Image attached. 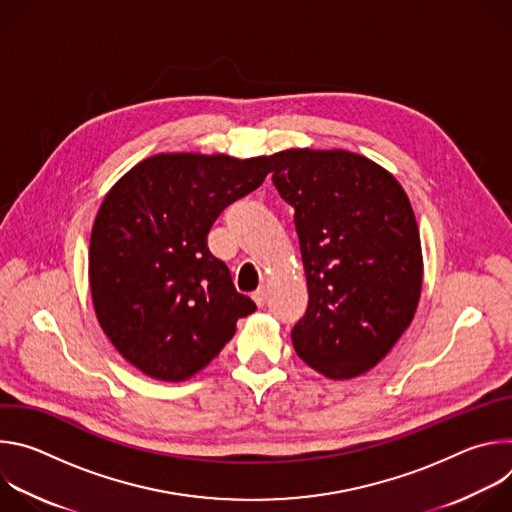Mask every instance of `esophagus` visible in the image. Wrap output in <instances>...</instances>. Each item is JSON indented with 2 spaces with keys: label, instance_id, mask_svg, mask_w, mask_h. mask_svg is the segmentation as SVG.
I'll return each instance as SVG.
<instances>
[{
  "label": "esophagus",
  "instance_id": "esophagus-1",
  "mask_svg": "<svg viewBox=\"0 0 512 512\" xmlns=\"http://www.w3.org/2000/svg\"><path fill=\"white\" fill-rule=\"evenodd\" d=\"M253 300L257 306H265L267 302V287L265 285H259L255 291H253Z\"/></svg>",
  "mask_w": 512,
  "mask_h": 512
}]
</instances>
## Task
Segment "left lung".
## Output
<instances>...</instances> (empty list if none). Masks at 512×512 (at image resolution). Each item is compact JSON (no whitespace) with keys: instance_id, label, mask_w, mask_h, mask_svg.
<instances>
[{"instance_id":"1","label":"left lung","mask_w":512,"mask_h":512,"mask_svg":"<svg viewBox=\"0 0 512 512\" xmlns=\"http://www.w3.org/2000/svg\"><path fill=\"white\" fill-rule=\"evenodd\" d=\"M294 206L308 310L291 330L298 356L328 379L371 371L411 324L423 279L421 241L401 184L344 150L271 156Z\"/></svg>"}]
</instances>
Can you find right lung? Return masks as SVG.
<instances>
[{
	"mask_svg": "<svg viewBox=\"0 0 512 512\" xmlns=\"http://www.w3.org/2000/svg\"><path fill=\"white\" fill-rule=\"evenodd\" d=\"M271 156L158 154L105 196L91 233L97 320L135 369L178 383L223 350L257 310L206 243L229 204L261 186Z\"/></svg>",
	"mask_w": 512,
	"mask_h": 512,
	"instance_id": "add662e5",
	"label": "right lung"
}]
</instances>
